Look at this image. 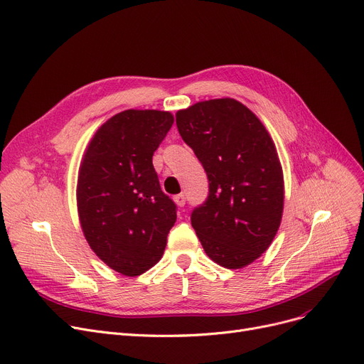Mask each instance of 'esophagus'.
<instances>
[{"instance_id": "1", "label": "esophagus", "mask_w": 364, "mask_h": 364, "mask_svg": "<svg viewBox=\"0 0 364 364\" xmlns=\"http://www.w3.org/2000/svg\"><path fill=\"white\" fill-rule=\"evenodd\" d=\"M173 200H176V203L178 205V207H184V203H186V196H184L183 193H180V195H177L176 198H173Z\"/></svg>"}]
</instances>
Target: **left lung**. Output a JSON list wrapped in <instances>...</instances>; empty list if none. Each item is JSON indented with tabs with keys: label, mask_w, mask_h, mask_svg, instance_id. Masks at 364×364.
<instances>
[{
	"label": "left lung",
	"mask_w": 364,
	"mask_h": 364,
	"mask_svg": "<svg viewBox=\"0 0 364 364\" xmlns=\"http://www.w3.org/2000/svg\"><path fill=\"white\" fill-rule=\"evenodd\" d=\"M176 120L210 181L192 226L213 262L241 269L269 248L281 223L284 178L274 141L257 116L232 98L196 102Z\"/></svg>",
	"instance_id": "1"
}]
</instances>
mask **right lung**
Listing matches in <instances>:
<instances>
[{
    "mask_svg": "<svg viewBox=\"0 0 364 364\" xmlns=\"http://www.w3.org/2000/svg\"><path fill=\"white\" fill-rule=\"evenodd\" d=\"M172 123L168 112L126 109L95 132L78 169L85 238L126 277L144 274L162 259L177 220V205L162 192L151 161Z\"/></svg>",
    "mask_w": 364,
    "mask_h": 364,
    "instance_id": "1",
    "label": "right lung"
}]
</instances>
